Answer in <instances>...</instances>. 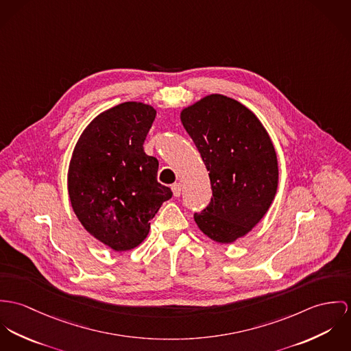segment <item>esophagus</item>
<instances>
[{
  "label": "esophagus",
  "mask_w": 351,
  "mask_h": 351,
  "mask_svg": "<svg viewBox=\"0 0 351 351\" xmlns=\"http://www.w3.org/2000/svg\"><path fill=\"white\" fill-rule=\"evenodd\" d=\"M172 193H173V196H176V197H179L180 194H182V184L180 183H175V184H172Z\"/></svg>",
  "instance_id": "obj_1"
}]
</instances>
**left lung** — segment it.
Segmentation results:
<instances>
[{
	"instance_id": "1",
	"label": "left lung",
	"mask_w": 351,
	"mask_h": 351,
	"mask_svg": "<svg viewBox=\"0 0 351 351\" xmlns=\"http://www.w3.org/2000/svg\"><path fill=\"white\" fill-rule=\"evenodd\" d=\"M208 171L213 197L194 215L200 232L219 243L246 235L268 213L278 184L272 140L257 116L222 94H210L180 112Z\"/></svg>"
}]
</instances>
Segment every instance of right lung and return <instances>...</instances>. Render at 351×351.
<instances>
[{
    "label": "right lung",
    "instance_id": "obj_1",
    "mask_svg": "<svg viewBox=\"0 0 351 351\" xmlns=\"http://www.w3.org/2000/svg\"><path fill=\"white\" fill-rule=\"evenodd\" d=\"M156 109L129 101L94 118L79 136L69 165L73 210L95 239L114 252L137 247L172 191L157 182V158L144 141Z\"/></svg>",
    "mask_w": 351,
    "mask_h": 351
}]
</instances>
